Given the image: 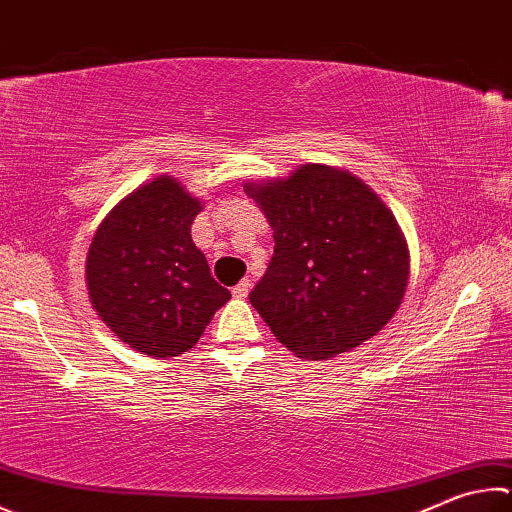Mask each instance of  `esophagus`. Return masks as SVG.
I'll return each mask as SVG.
<instances>
[{
  "label": "esophagus",
  "mask_w": 512,
  "mask_h": 512,
  "mask_svg": "<svg viewBox=\"0 0 512 512\" xmlns=\"http://www.w3.org/2000/svg\"><path fill=\"white\" fill-rule=\"evenodd\" d=\"M248 291H250V280H241L235 288H232V295L239 297V300H244V297L248 295Z\"/></svg>",
  "instance_id": "obj_1"
}]
</instances>
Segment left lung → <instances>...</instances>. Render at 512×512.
I'll use <instances>...</instances> for the list:
<instances>
[{"mask_svg":"<svg viewBox=\"0 0 512 512\" xmlns=\"http://www.w3.org/2000/svg\"><path fill=\"white\" fill-rule=\"evenodd\" d=\"M273 228L275 253L250 304L297 358L362 345L403 302L410 255L392 212L365 183L327 165L246 185Z\"/></svg>","mask_w":512,"mask_h":512,"instance_id":"1","label":"left lung"}]
</instances>
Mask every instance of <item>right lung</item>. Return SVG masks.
<instances>
[{"label": "right lung", "mask_w": 512, "mask_h": 512, "mask_svg": "<svg viewBox=\"0 0 512 512\" xmlns=\"http://www.w3.org/2000/svg\"><path fill=\"white\" fill-rule=\"evenodd\" d=\"M201 212L179 181L156 176L109 212L87 255V286L100 320L132 349L172 358L197 345L230 300L190 228Z\"/></svg>", "instance_id": "add662e5"}]
</instances>
